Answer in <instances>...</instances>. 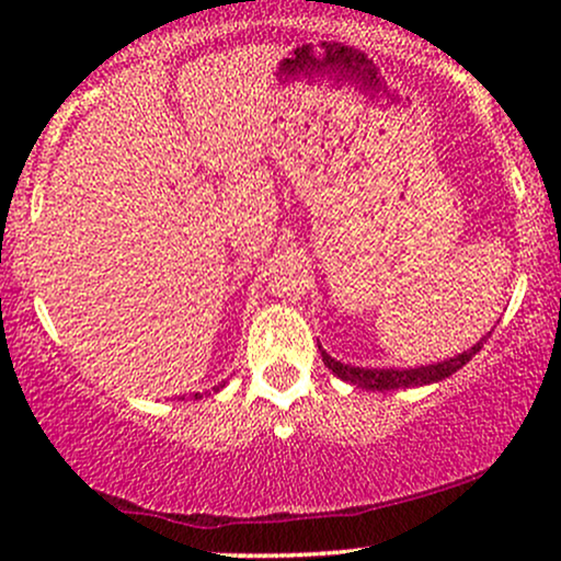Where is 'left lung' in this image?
<instances>
[{
	"label": "left lung",
	"mask_w": 561,
	"mask_h": 561,
	"mask_svg": "<svg viewBox=\"0 0 561 561\" xmlns=\"http://www.w3.org/2000/svg\"><path fill=\"white\" fill-rule=\"evenodd\" d=\"M482 343H485V340H480L472 351H465L461 356L448 358V362H440V364L420 366V369H362V366H347V364L334 362V358L327 356L324 351H321V358H324V364L330 366L332 375L345 379V382L358 385V388L364 390L382 392V390H398V388H414V385L440 382V379L454 375L456 369H461V366H465L469 358L480 351Z\"/></svg>",
	"instance_id": "1"
}]
</instances>
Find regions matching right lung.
<instances>
[{
	"mask_svg": "<svg viewBox=\"0 0 561 561\" xmlns=\"http://www.w3.org/2000/svg\"><path fill=\"white\" fill-rule=\"evenodd\" d=\"M214 390H218V388H214ZM195 398H199V392H195Z\"/></svg>",
	"mask_w": 561,
	"mask_h": 561,
	"instance_id": "1",
	"label": "right lung"
}]
</instances>
